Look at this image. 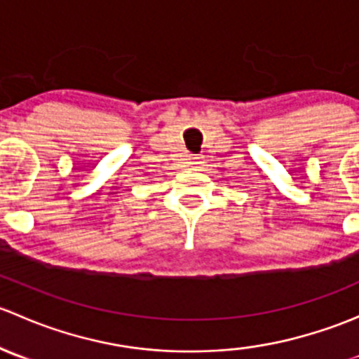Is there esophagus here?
<instances>
[{"label":"esophagus","instance_id":"obj_1","mask_svg":"<svg viewBox=\"0 0 359 359\" xmlns=\"http://www.w3.org/2000/svg\"><path fill=\"white\" fill-rule=\"evenodd\" d=\"M200 163H201V161H198V159H196V161H194V165H200Z\"/></svg>","mask_w":359,"mask_h":359}]
</instances>
